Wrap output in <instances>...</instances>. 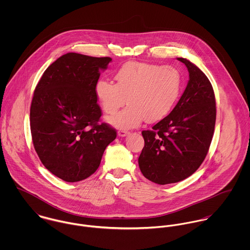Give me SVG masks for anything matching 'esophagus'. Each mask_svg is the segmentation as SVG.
Returning a JSON list of instances; mask_svg holds the SVG:
<instances>
[{
	"label": "esophagus",
	"instance_id": "34e87169",
	"mask_svg": "<svg viewBox=\"0 0 250 250\" xmlns=\"http://www.w3.org/2000/svg\"><path fill=\"white\" fill-rule=\"evenodd\" d=\"M117 135H118L119 137H126V136L129 135V132L126 131V130H119V131L117 132Z\"/></svg>",
	"mask_w": 250,
	"mask_h": 250
}]
</instances>
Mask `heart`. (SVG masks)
<instances>
[{
	"label": "heart",
	"mask_w": 250,
	"mask_h": 250,
	"mask_svg": "<svg viewBox=\"0 0 250 250\" xmlns=\"http://www.w3.org/2000/svg\"><path fill=\"white\" fill-rule=\"evenodd\" d=\"M115 83L99 80L95 95L104 111L116 112L126 103L129 106L108 118L117 129L127 130L166 117L178 100L182 77L171 65L129 62L114 74Z\"/></svg>",
	"instance_id": "b5f03b06"
}]
</instances>
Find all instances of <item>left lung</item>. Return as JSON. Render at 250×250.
<instances>
[{"instance_id": "obj_1", "label": "left lung", "mask_w": 250, "mask_h": 250, "mask_svg": "<svg viewBox=\"0 0 250 250\" xmlns=\"http://www.w3.org/2000/svg\"><path fill=\"white\" fill-rule=\"evenodd\" d=\"M188 71V82L171 112L143 131L144 147L139 158L145 178L159 184L189 177L203 163L214 136L216 107L207 76L189 61L178 58Z\"/></svg>"}]
</instances>
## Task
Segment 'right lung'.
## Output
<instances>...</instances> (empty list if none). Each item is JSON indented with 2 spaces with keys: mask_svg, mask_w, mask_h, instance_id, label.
<instances>
[{
  "mask_svg": "<svg viewBox=\"0 0 250 250\" xmlns=\"http://www.w3.org/2000/svg\"><path fill=\"white\" fill-rule=\"evenodd\" d=\"M108 57L67 53L43 73L35 89L30 122L33 143L43 166L65 182L89 177L100 166L115 129L98 123L102 110L95 84Z\"/></svg>",
  "mask_w": 250,
  "mask_h": 250,
  "instance_id": "add662e5",
  "label": "right lung"
}]
</instances>
